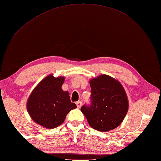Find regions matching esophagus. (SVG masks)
Masks as SVG:
<instances>
[{
    "instance_id": "1",
    "label": "esophagus",
    "mask_w": 161,
    "mask_h": 161,
    "mask_svg": "<svg viewBox=\"0 0 161 161\" xmlns=\"http://www.w3.org/2000/svg\"><path fill=\"white\" fill-rule=\"evenodd\" d=\"M76 104L77 107H78V108H80L81 107V106H82V101H77V102L76 103Z\"/></svg>"
}]
</instances>
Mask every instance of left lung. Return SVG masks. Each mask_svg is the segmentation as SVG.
Returning <instances> with one entry per match:
<instances>
[{
	"label": "left lung",
	"mask_w": 161,
	"mask_h": 161,
	"mask_svg": "<svg viewBox=\"0 0 161 161\" xmlns=\"http://www.w3.org/2000/svg\"><path fill=\"white\" fill-rule=\"evenodd\" d=\"M90 103L80 110L90 126L99 131H108L120 125L125 117L129 103L122 85L107 75L90 80Z\"/></svg>",
	"instance_id": "left-lung-1"
}]
</instances>
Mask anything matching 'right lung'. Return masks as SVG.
<instances>
[{
  "instance_id": "add662e5",
  "label": "right lung",
  "mask_w": 161,
  "mask_h": 161,
  "mask_svg": "<svg viewBox=\"0 0 161 161\" xmlns=\"http://www.w3.org/2000/svg\"><path fill=\"white\" fill-rule=\"evenodd\" d=\"M64 77H46L32 91L28 100L27 109L36 123L47 129L60 126L76 105L71 102L68 92L62 90Z\"/></svg>"
}]
</instances>
